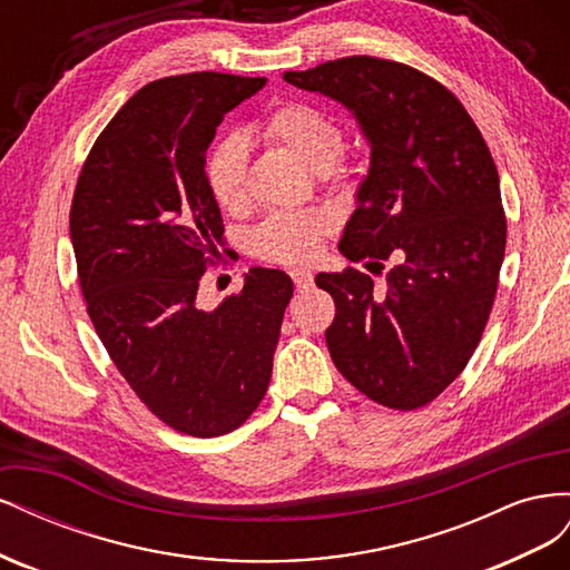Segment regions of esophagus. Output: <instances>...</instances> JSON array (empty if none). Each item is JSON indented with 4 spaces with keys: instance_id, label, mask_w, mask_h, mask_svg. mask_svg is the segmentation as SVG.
Wrapping results in <instances>:
<instances>
[{
    "instance_id": "obj_1",
    "label": "esophagus",
    "mask_w": 570,
    "mask_h": 570,
    "mask_svg": "<svg viewBox=\"0 0 570 570\" xmlns=\"http://www.w3.org/2000/svg\"><path fill=\"white\" fill-rule=\"evenodd\" d=\"M289 278H292V283H295L297 289H308V287L314 285V275L308 273V271H304V268L289 271Z\"/></svg>"
}]
</instances>
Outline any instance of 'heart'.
I'll return each instance as SVG.
<instances>
[{
    "instance_id": "heart-1",
    "label": "heart",
    "mask_w": 570,
    "mask_h": 570,
    "mask_svg": "<svg viewBox=\"0 0 570 570\" xmlns=\"http://www.w3.org/2000/svg\"><path fill=\"white\" fill-rule=\"evenodd\" d=\"M268 142L281 145L321 170L323 176H337L344 170L342 147L344 130L340 118L321 105L306 99H292L273 109L258 124ZM206 185L223 209H239L247 197V145L239 135L218 140L206 157ZM333 228V216L325 209L275 212L252 235L256 256L275 264H302L312 258L323 235Z\"/></svg>"
}]
</instances>
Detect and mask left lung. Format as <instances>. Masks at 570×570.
<instances>
[{
  "mask_svg": "<svg viewBox=\"0 0 570 570\" xmlns=\"http://www.w3.org/2000/svg\"><path fill=\"white\" fill-rule=\"evenodd\" d=\"M285 80L342 101L371 142L340 252L400 258L381 289L356 268L316 275L335 302L327 350L375 404L421 409L469 364L494 304L507 216L490 147L454 92L400 61L342 57Z\"/></svg>",
  "mask_w": 570,
  "mask_h": 570,
  "instance_id": "8db88e82",
  "label": "left lung"
}]
</instances>
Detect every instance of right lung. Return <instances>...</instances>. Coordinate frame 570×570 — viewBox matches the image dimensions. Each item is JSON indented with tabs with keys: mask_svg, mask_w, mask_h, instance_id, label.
I'll return each instance as SVG.
<instances>
[{
	"mask_svg": "<svg viewBox=\"0 0 570 570\" xmlns=\"http://www.w3.org/2000/svg\"><path fill=\"white\" fill-rule=\"evenodd\" d=\"M266 78L185 73L135 92L99 132L76 183L71 243L88 316L140 402L168 428L218 438L264 400L289 275L252 268L214 312L197 306L223 218L206 149Z\"/></svg>",
	"mask_w": 570,
	"mask_h": 570,
	"instance_id": "right-lung-1",
	"label": "right lung"
}]
</instances>
